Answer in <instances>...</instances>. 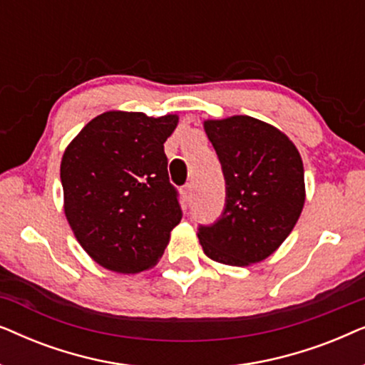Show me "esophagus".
Wrapping results in <instances>:
<instances>
[{
	"label": "esophagus",
	"instance_id": "obj_1",
	"mask_svg": "<svg viewBox=\"0 0 365 365\" xmlns=\"http://www.w3.org/2000/svg\"><path fill=\"white\" fill-rule=\"evenodd\" d=\"M192 191H194V184L192 182H187L186 186L182 187V196H184V199H186V201H191Z\"/></svg>",
	"mask_w": 365,
	"mask_h": 365
}]
</instances>
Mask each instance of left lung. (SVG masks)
<instances>
[{
	"label": "left lung",
	"instance_id": "1",
	"mask_svg": "<svg viewBox=\"0 0 365 365\" xmlns=\"http://www.w3.org/2000/svg\"><path fill=\"white\" fill-rule=\"evenodd\" d=\"M226 179V207L211 227H199L204 254L214 262L246 267L286 241L306 202L304 166L296 144L261 119H204Z\"/></svg>",
	"mask_w": 365,
	"mask_h": 365
}]
</instances>
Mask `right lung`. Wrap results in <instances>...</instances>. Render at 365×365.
<instances>
[{
    "mask_svg": "<svg viewBox=\"0 0 365 365\" xmlns=\"http://www.w3.org/2000/svg\"><path fill=\"white\" fill-rule=\"evenodd\" d=\"M178 123V114L113 109L91 119L64 149V216L88 256L108 271L138 274L156 266L181 221L164 154Z\"/></svg>",
    "mask_w": 365,
    "mask_h": 365,
    "instance_id": "add662e5",
    "label": "right lung"
}]
</instances>
